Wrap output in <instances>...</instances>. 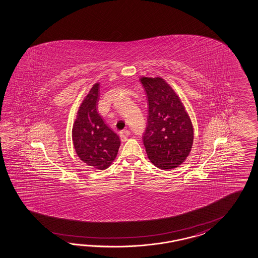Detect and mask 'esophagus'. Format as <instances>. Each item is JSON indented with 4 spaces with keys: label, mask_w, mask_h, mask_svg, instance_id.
<instances>
[{
    "label": "esophagus",
    "mask_w": 258,
    "mask_h": 258,
    "mask_svg": "<svg viewBox=\"0 0 258 258\" xmlns=\"http://www.w3.org/2000/svg\"><path fill=\"white\" fill-rule=\"evenodd\" d=\"M130 135V131L127 130H124L120 133V139L122 142H125L127 140V136Z\"/></svg>",
    "instance_id": "obj_1"
}]
</instances>
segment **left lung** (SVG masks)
<instances>
[{"mask_svg":"<svg viewBox=\"0 0 258 258\" xmlns=\"http://www.w3.org/2000/svg\"><path fill=\"white\" fill-rule=\"evenodd\" d=\"M147 93L148 118L143 141L155 166L171 170L190 152L194 128L185 107L172 87L160 77L140 79Z\"/></svg>","mask_w":258,"mask_h":258,"instance_id":"left-lung-1","label":"left lung"}]
</instances>
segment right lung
<instances>
[{
	"mask_svg": "<svg viewBox=\"0 0 258 258\" xmlns=\"http://www.w3.org/2000/svg\"><path fill=\"white\" fill-rule=\"evenodd\" d=\"M98 97L99 84H95L80 106L72 128V140L81 160L91 167L104 170L115 159L120 139L98 113Z\"/></svg>",
	"mask_w": 258,
	"mask_h": 258,
	"instance_id": "obj_1",
	"label": "right lung"
}]
</instances>
